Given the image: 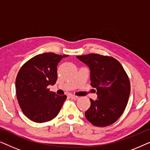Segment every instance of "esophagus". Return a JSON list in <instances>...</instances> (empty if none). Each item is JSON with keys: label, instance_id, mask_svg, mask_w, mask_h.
I'll return each mask as SVG.
<instances>
[{"label": "esophagus", "instance_id": "34e87169", "mask_svg": "<svg viewBox=\"0 0 150 150\" xmlns=\"http://www.w3.org/2000/svg\"><path fill=\"white\" fill-rule=\"evenodd\" d=\"M70 98H71V99H72V100H77L78 98H79V97H78V96H76L74 95H71L70 96Z\"/></svg>", "mask_w": 150, "mask_h": 150}]
</instances>
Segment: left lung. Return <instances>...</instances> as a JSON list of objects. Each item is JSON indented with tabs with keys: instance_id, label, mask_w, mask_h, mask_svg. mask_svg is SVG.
I'll list each match as a JSON object with an SVG mask.
<instances>
[{
	"instance_id": "8db88e82",
	"label": "left lung",
	"mask_w": 150,
	"mask_h": 150,
	"mask_svg": "<svg viewBox=\"0 0 150 150\" xmlns=\"http://www.w3.org/2000/svg\"><path fill=\"white\" fill-rule=\"evenodd\" d=\"M76 58L89 67L91 85L97 90V100L90 99L86 119L96 126L113 124L124 112L130 96V84L126 72L112 57L89 54Z\"/></svg>"
}]
</instances>
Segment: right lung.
I'll return each instance as SVG.
<instances>
[{"mask_svg":"<svg viewBox=\"0 0 150 150\" xmlns=\"http://www.w3.org/2000/svg\"><path fill=\"white\" fill-rule=\"evenodd\" d=\"M68 55L48 52L38 54L20 68L16 77V96L26 117L37 123L52 120L60 111L66 96L48 89L57 80V65Z\"/></svg>","mask_w":150,"mask_h":150,"instance_id":"right-lung-1","label":"right lung"}]
</instances>
